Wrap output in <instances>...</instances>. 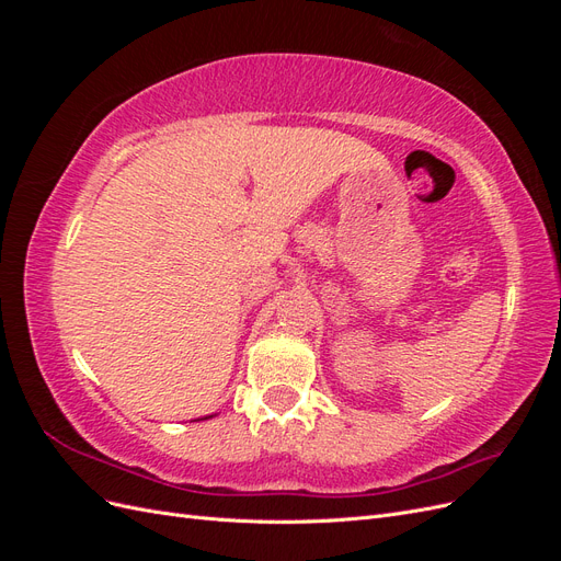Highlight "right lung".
I'll return each mask as SVG.
<instances>
[{"label":"right lung","instance_id":"1","mask_svg":"<svg viewBox=\"0 0 561 561\" xmlns=\"http://www.w3.org/2000/svg\"><path fill=\"white\" fill-rule=\"evenodd\" d=\"M206 419H208V416H206Z\"/></svg>","mask_w":561,"mask_h":561}]
</instances>
